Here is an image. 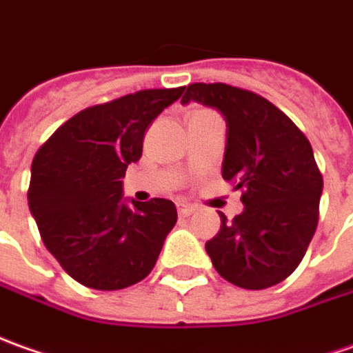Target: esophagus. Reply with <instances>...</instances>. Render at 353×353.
Instances as JSON below:
<instances>
[{
	"instance_id": "1",
	"label": "esophagus",
	"mask_w": 353,
	"mask_h": 353,
	"mask_svg": "<svg viewBox=\"0 0 353 353\" xmlns=\"http://www.w3.org/2000/svg\"><path fill=\"white\" fill-rule=\"evenodd\" d=\"M177 208H179V214H181V216H191V214L195 212V208L191 207V205H185V203H181Z\"/></svg>"
}]
</instances>
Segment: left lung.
<instances>
[{
  "mask_svg": "<svg viewBox=\"0 0 353 353\" xmlns=\"http://www.w3.org/2000/svg\"><path fill=\"white\" fill-rule=\"evenodd\" d=\"M218 108L228 125L222 177L241 189L243 212L207 241L220 276L245 290L286 280L319 222L323 176L303 131L261 94L226 83H193L181 102Z\"/></svg>",
  "mask_w": 353,
  "mask_h": 353,
  "instance_id": "left-lung-1",
  "label": "left lung"
}]
</instances>
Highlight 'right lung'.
Listing matches in <instances>:
<instances>
[{"label": "right lung", "instance_id": "obj_1", "mask_svg": "<svg viewBox=\"0 0 353 353\" xmlns=\"http://www.w3.org/2000/svg\"><path fill=\"white\" fill-rule=\"evenodd\" d=\"M183 90L146 88L86 108L38 148L28 208L46 249L79 284L123 290L157 265L177 222L176 205L168 199L125 205L121 177L143 154L146 127Z\"/></svg>", "mask_w": 353, "mask_h": 353}]
</instances>
